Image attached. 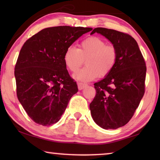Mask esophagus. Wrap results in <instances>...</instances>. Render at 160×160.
Instances as JSON below:
<instances>
[{
    "label": "esophagus",
    "mask_w": 160,
    "mask_h": 160,
    "mask_svg": "<svg viewBox=\"0 0 160 160\" xmlns=\"http://www.w3.org/2000/svg\"><path fill=\"white\" fill-rule=\"evenodd\" d=\"M78 89H79L80 90H82L85 88L87 85L85 83H82V82H78Z\"/></svg>",
    "instance_id": "1"
}]
</instances>
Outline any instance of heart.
Returning a JSON list of instances; mask_svg holds the SVG:
<instances>
[{
  "mask_svg": "<svg viewBox=\"0 0 160 160\" xmlns=\"http://www.w3.org/2000/svg\"><path fill=\"white\" fill-rule=\"evenodd\" d=\"M85 60L86 66L74 75V78L82 82H90L98 76L109 75L117 60L114 47L107 45L97 37L86 38L80 43L79 48L70 46L65 51L63 61L68 69L76 72Z\"/></svg>",
  "mask_w": 160,
  "mask_h": 160,
  "instance_id": "1",
  "label": "heart"
}]
</instances>
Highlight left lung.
Masks as SVG:
<instances>
[{
    "label": "left lung",
    "mask_w": 160,
    "mask_h": 160,
    "mask_svg": "<svg viewBox=\"0 0 160 160\" xmlns=\"http://www.w3.org/2000/svg\"><path fill=\"white\" fill-rule=\"evenodd\" d=\"M117 52L116 65L104 79L94 84L96 95L90 104L93 120L104 129L122 127L132 117L145 93L146 66L137 42L131 35L97 28Z\"/></svg>",
    "instance_id": "left-lung-1"
}]
</instances>
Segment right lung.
Segmentation results:
<instances>
[{"label": "right lung", "instance_id": "add662e5", "mask_svg": "<svg viewBox=\"0 0 160 160\" xmlns=\"http://www.w3.org/2000/svg\"><path fill=\"white\" fill-rule=\"evenodd\" d=\"M92 28L58 26L42 29L27 40L15 67L17 96L35 123L51 126L57 123L77 83L66 69V48Z\"/></svg>", "mask_w": 160, "mask_h": 160}]
</instances>
